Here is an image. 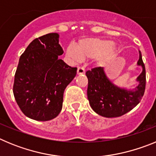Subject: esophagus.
I'll list each match as a JSON object with an SVG mask.
<instances>
[{
	"label": "esophagus",
	"mask_w": 156,
	"mask_h": 156,
	"mask_svg": "<svg viewBox=\"0 0 156 156\" xmlns=\"http://www.w3.org/2000/svg\"><path fill=\"white\" fill-rule=\"evenodd\" d=\"M85 73V69L82 67H79V68L77 69V74L78 75H82V74Z\"/></svg>",
	"instance_id": "34e87169"
}]
</instances>
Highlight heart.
<instances>
[{"label": "heart", "mask_w": 156, "mask_h": 156, "mask_svg": "<svg viewBox=\"0 0 156 156\" xmlns=\"http://www.w3.org/2000/svg\"><path fill=\"white\" fill-rule=\"evenodd\" d=\"M116 51V44L107 40L89 37L80 40L76 45L71 43L66 47V54L73 62H80L93 58L98 65H103L109 60Z\"/></svg>", "instance_id": "b5f03b06"}]
</instances>
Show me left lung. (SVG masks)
<instances>
[{"label": "left lung", "instance_id": "left-lung-1", "mask_svg": "<svg viewBox=\"0 0 156 156\" xmlns=\"http://www.w3.org/2000/svg\"><path fill=\"white\" fill-rule=\"evenodd\" d=\"M137 66L142 67V72L137 78L138 85L132 90L114 84L108 79L103 67L87 72V98L96 113L106 118L119 117L137 105L144 95L146 83L145 67L140 51Z\"/></svg>", "mask_w": 156, "mask_h": 156}]
</instances>
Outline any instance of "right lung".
Returning <instances> with one entry per match:
<instances>
[{
    "label": "right lung",
    "mask_w": 156,
    "mask_h": 156,
    "mask_svg": "<svg viewBox=\"0 0 156 156\" xmlns=\"http://www.w3.org/2000/svg\"><path fill=\"white\" fill-rule=\"evenodd\" d=\"M63 52L59 35L52 33L34 40L20 56L13 93L20 109L30 119L51 120L62 108L65 89L77 69L59 58Z\"/></svg>",
    "instance_id": "1"
}]
</instances>
